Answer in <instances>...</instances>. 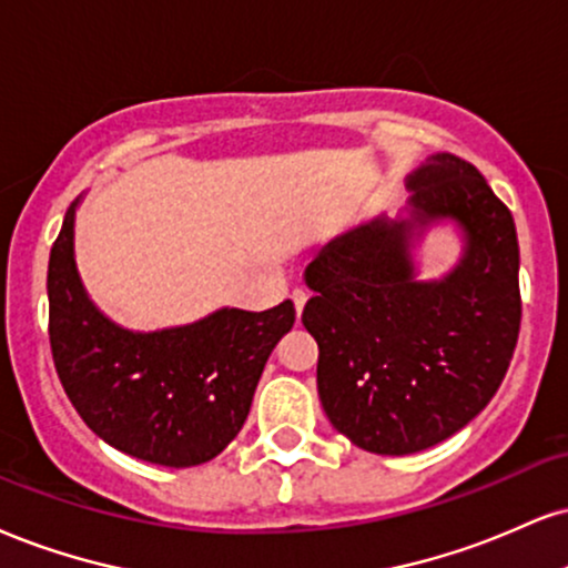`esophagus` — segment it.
<instances>
[{"label": "esophagus", "instance_id": "34e87169", "mask_svg": "<svg viewBox=\"0 0 568 568\" xmlns=\"http://www.w3.org/2000/svg\"><path fill=\"white\" fill-rule=\"evenodd\" d=\"M291 298H293V306H296V314H298V317H302L304 304H306V298H310V293H306L304 288H293Z\"/></svg>", "mask_w": 568, "mask_h": 568}]
</instances>
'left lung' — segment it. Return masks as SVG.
<instances>
[{
  "mask_svg": "<svg viewBox=\"0 0 568 568\" xmlns=\"http://www.w3.org/2000/svg\"><path fill=\"white\" fill-rule=\"evenodd\" d=\"M405 184L399 216L346 230L304 270L320 402L375 455L420 453L468 426L500 388L521 325L516 224L479 169L434 153ZM439 223L458 230L462 258L420 281L414 248Z\"/></svg>",
  "mask_w": 568,
  "mask_h": 568,
  "instance_id": "left-lung-1",
  "label": "left lung"
}]
</instances>
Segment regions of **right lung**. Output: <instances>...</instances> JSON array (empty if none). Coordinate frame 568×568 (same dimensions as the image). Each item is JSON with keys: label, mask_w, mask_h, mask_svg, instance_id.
<instances>
[{"label": "right lung", "mask_w": 568, "mask_h": 568, "mask_svg": "<svg viewBox=\"0 0 568 568\" xmlns=\"http://www.w3.org/2000/svg\"><path fill=\"white\" fill-rule=\"evenodd\" d=\"M50 251V344L81 420L121 453L201 466L235 439L262 371L296 323L291 298L266 312L222 310L187 325L129 331L89 298L77 266V211Z\"/></svg>", "instance_id": "1"}]
</instances>
